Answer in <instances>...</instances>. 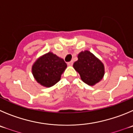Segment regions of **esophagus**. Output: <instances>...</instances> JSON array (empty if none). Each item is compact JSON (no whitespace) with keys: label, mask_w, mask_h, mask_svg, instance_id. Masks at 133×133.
<instances>
[{"label":"esophagus","mask_w":133,"mask_h":133,"mask_svg":"<svg viewBox=\"0 0 133 133\" xmlns=\"http://www.w3.org/2000/svg\"><path fill=\"white\" fill-rule=\"evenodd\" d=\"M73 64H74V62H73V61L68 62V65H69V66H71V65H73Z\"/></svg>","instance_id":"esophagus-1"}]
</instances>
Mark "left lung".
I'll return each instance as SVG.
<instances>
[{
    "label": "left lung",
    "mask_w": 133,
    "mask_h": 133,
    "mask_svg": "<svg viewBox=\"0 0 133 133\" xmlns=\"http://www.w3.org/2000/svg\"><path fill=\"white\" fill-rule=\"evenodd\" d=\"M77 58L74 68L79 74L81 80L89 85L98 83L105 74L102 62L89 51L81 52Z\"/></svg>",
    "instance_id": "1"
}]
</instances>
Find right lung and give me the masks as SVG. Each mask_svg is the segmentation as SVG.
Wrapping results in <instances>:
<instances>
[{
  "label": "right lung",
  "instance_id": "right-lung-1",
  "mask_svg": "<svg viewBox=\"0 0 133 133\" xmlns=\"http://www.w3.org/2000/svg\"><path fill=\"white\" fill-rule=\"evenodd\" d=\"M67 64L63 59L49 52L37 59L32 66V74L42 85L50 87L60 80Z\"/></svg>",
  "mask_w": 133,
  "mask_h": 133
}]
</instances>
